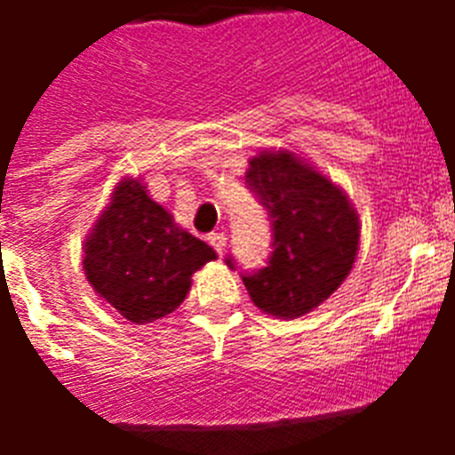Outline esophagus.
<instances>
[{
    "label": "esophagus",
    "instance_id": "obj_1",
    "mask_svg": "<svg viewBox=\"0 0 455 455\" xmlns=\"http://www.w3.org/2000/svg\"><path fill=\"white\" fill-rule=\"evenodd\" d=\"M207 241H210V245L217 250V255H221V252H224V248H227V235L224 234H210L207 235Z\"/></svg>",
    "mask_w": 455,
    "mask_h": 455
}]
</instances>
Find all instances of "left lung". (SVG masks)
I'll return each instance as SVG.
<instances>
[{
  "mask_svg": "<svg viewBox=\"0 0 455 455\" xmlns=\"http://www.w3.org/2000/svg\"><path fill=\"white\" fill-rule=\"evenodd\" d=\"M248 188L271 220L274 252L243 274L250 299L278 318H298L338 291L359 252V214L342 188L291 151L250 157ZM227 264L235 269L234 257Z\"/></svg>",
  "mask_w": 455,
  "mask_h": 455,
  "instance_id": "obj_1",
  "label": "left lung"
}]
</instances>
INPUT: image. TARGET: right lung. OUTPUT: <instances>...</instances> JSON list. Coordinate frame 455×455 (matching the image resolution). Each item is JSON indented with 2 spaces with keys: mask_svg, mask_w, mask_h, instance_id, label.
I'll list each match as a JSON object with an SVG mask.
<instances>
[{
  "mask_svg": "<svg viewBox=\"0 0 455 455\" xmlns=\"http://www.w3.org/2000/svg\"><path fill=\"white\" fill-rule=\"evenodd\" d=\"M217 259L214 250L179 228L139 179H123L84 243V274L99 298L132 323L177 309L191 276Z\"/></svg>",
  "mask_w": 455,
  "mask_h": 455,
  "instance_id": "1",
  "label": "right lung"
}]
</instances>
